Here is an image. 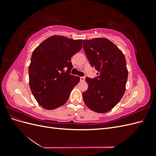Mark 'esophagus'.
<instances>
[{
  "label": "esophagus",
  "mask_w": 156,
  "mask_h": 156,
  "mask_svg": "<svg viewBox=\"0 0 156 156\" xmlns=\"http://www.w3.org/2000/svg\"><path fill=\"white\" fill-rule=\"evenodd\" d=\"M84 80H85V77H80V81H84Z\"/></svg>",
  "instance_id": "obj_1"
}]
</instances>
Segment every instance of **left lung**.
<instances>
[{
  "label": "left lung",
  "mask_w": 156,
  "mask_h": 156,
  "mask_svg": "<svg viewBox=\"0 0 156 156\" xmlns=\"http://www.w3.org/2000/svg\"><path fill=\"white\" fill-rule=\"evenodd\" d=\"M83 49L98 76L87 77L88 88L83 93L85 105L94 111L105 113L120 101L126 90L128 76L122 52L106 38L83 40Z\"/></svg>",
  "instance_id": "obj_1"
}]
</instances>
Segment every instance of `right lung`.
I'll list each match as a JSON object with an SVG mask.
<instances>
[{
  "instance_id": "1",
  "label": "right lung",
  "mask_w": 156,
  "mask_h": 156,
  "mask_svg": "<svg viewBox=\"0 0 156 156\" xmlns=\"http://www.w3.org/2000/svg\"><path fill=\"white\" fill-rule=\"evenodd\" d=\"M83 41L55 35L33 51L29 67V85L37 102L45 109L64 105L79 82V77L70 74L71 58L81 50Z\"/></svg>"
}]
</instances>
